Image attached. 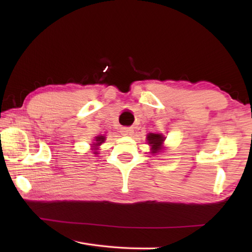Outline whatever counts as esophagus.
<instances>
[{"mask_svg": "<svg viewBox=\"0 0 252 252\" xmlns=\"http://www.w3.org/2000/svg\"><path fill=\"white\" fill-rule=\"evenodd\" d=\"M120 132L123 135H132V133H133V129H132V127L123 126V127H121Z\"/></svg>", "mask_w": 252, "mask_h": 252, "instance_id": "esophagus-1", "label": "esophagus"}]
</instances>
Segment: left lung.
I'll return each instance as SVG.
<instances>
[{
  "mask_svg": "<svg viewBox=\"0 0 252 252\" xmlns=\"http://www.w3.org/2000/svg\"><path fill=\"white\" fill-rule=\"evenodd\" d=\"M147 139H148V143L151 144L152 152L153 153L158 152V150H159L162 142H163V140H164L163 135H162V134H157V133L148 134Z\"/></svg>",
  "mask_w": 252,
  "mask_h": 252,
  "instance_id": "obj_1",
  "label": "left lung"
}]
</instances>
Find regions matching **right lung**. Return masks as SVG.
<instances>
[{"label": "right lung", "instance_id": "obj_1", "mask_svg": "<svg viewBox=\"0 0 252 252\" xmlns=\"http://www.w3.org/2000/svg\"><path fill=\"white\" fill-rule=\"evenodd\" d=\"M104 136H96L95 138V142L93 143V146L94 147H97V146H100V144L104 141ZM96 153V152H95Z\"/></svg>", "mask_w": 252, "mask_h": 252}]
</instances>
